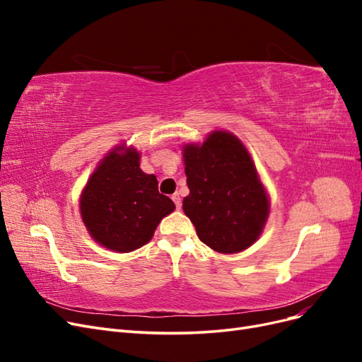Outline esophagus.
Returning a JSON list of instances; mask_svg holds the SVG:
<instances>
[{
  "instance_id": "1",
  "label": "esophagus",
  "mask_w": 362,
  "mask_h": 362,
  "mask_svg": "<svg viewBox=\"0 0 362 362\" xmlns=\"http://www.w3.org/2000/svg\"><path fill=\"white\" fill-rule=\"evenodd\" d=\"M172 201L175 202V205H177V208L180 210V208H181V196H180V193H173L172 194Z\"/></svg>"
}]
</instances>
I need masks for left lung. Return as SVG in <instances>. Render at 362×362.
<instances>
[{"instance_id": "8db88e82", "label": "left lung", "mask_w": 362, "mask_h": 362, "mask_svg": "<svg viewBox=\"0 0 362 362\" xmlns=\"http://www.w3.org/2000/svg\"><path fill=\"white\" fill-rule=\"evenodd\" d=\"M184 164L190 193L182 210L201 242L221 254H235L257 242L269 198L242 141L214 131L201 146H184Z\"/></svg>"}]
</instances>
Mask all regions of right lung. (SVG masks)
Segmentation results:
<instances>
[{
  "mask_svg": "<svg viewBox=\"0 0 362 362\" xmlns=\"http://www.w3.org/2000/svg\"><path fill=\"white\" fill-rule=\"evenodd\" d=\"M112 151L83 190L80 210L87 231L98 243L116 252L146 245L175 204L158 192L156 175L140 169L133 148Z\"/></svg>",
  "mask_w": 362,
  "mask_h": 362,
  "instance_id": "obj_1",
  "label": "right lung"
}]
</instances>
